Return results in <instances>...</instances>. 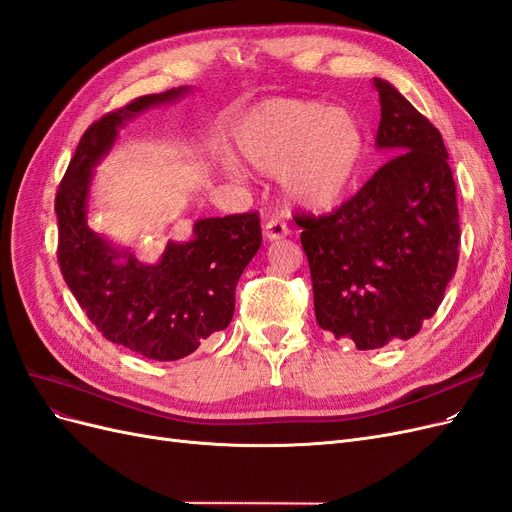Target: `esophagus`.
<instances>
[{"label": "esophagus", "mask_w": 512, "mask_h": 512, "mask_svg": "<svg viewBox=\"0 0 512 512\" xmlns=\"http://www.w3.org/2000/svg\"><path fill=\"white\" fill-rule=\"evenodd\" d=\"M288 226H286V222H282V220H277V218H271L267 224H265V237L269 239V241H277V239H284V237H288Z\"/></svg>", "instance_id": "1"}]
</instances>
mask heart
Wrapping results in <instances>:
<instances>
[{
	"label": "heart",
	"mask_w": 512,
	"mask_h": 512,
	"mask_svg": "<svg viewBox=\"0 0 512 512\" xmlns=\"http://www.w3.org/2000/svg\"><path fill=\"white\" fill-rule=\"evenodd\" d=\"M235 149L260 173H280L282 192L292 205L327 211L344 203L359 179L367 132L348 108L273 98L239 119Z\"/></svg>",
	"instance_id": "b5f03b06"
}]
</instances>
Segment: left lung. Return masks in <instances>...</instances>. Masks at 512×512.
I'll return each instance as SVG.
<instances>
[{
	"label": "left lung",
	"instance_id": "8db88e82",
	"mask_svg": "<svg viewBox=\"0 0 512 512\" xmlns=\"http://www.w3.org/2000/svg\"><path fill=\"white\" fill-rule=\"evenodd\" d=\"M391 153L329 215H294L314 286L316 320L359 350L410 339L436 314L459 260L457 192L442 134L399 91L374 79Z\"/></svg>",
	"mask_w": 512,
	"mask_h": 512
}]
</instances>
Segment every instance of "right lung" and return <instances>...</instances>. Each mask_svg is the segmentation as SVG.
I'll list each match as a JSON object with an SVG mask.
<instances>
[{"label":"right lung","mask_w":512,"mask_h":512,"mask_svg":"<svg viewBox=\"0 0 512 512\" xmlns=\"http://www.w3.org/2000/svg\"><path fill=\"white\" fill-rule=\"evenodd\" d=\"M188 91L136 98L91 123L55 196L57 260L68 288L108 342L153 361L183 359L228 327L239 277L262 243L256 211L205 218L194 224L190 241H168L156 265H147L87 226L94 166L111 151L119 128Z\"/></svg>","instance_id":"1"}]
</instances>
